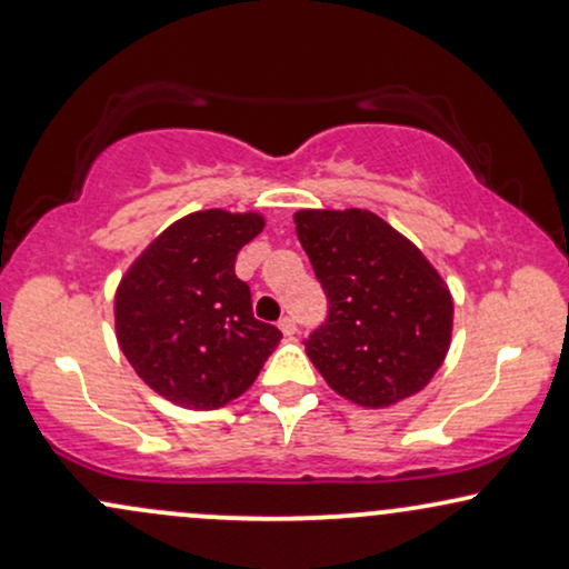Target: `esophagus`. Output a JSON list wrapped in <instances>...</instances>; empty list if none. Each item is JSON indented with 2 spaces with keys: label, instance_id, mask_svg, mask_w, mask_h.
Masks as SVG:
<instances>
[{
  "label": "esophagus",
  "instance_id": "34e87169",
  "mask_svg": "<svg viewBox=\"0 0 569 569\" xmlns=\"http://www.w3.org/2000/svg\"><path fill=\"white\" fill-rule=\"evenodd\" d=\"M280 331H283V335L286 337H293V335H297V321H293V318L291 316H283V318H280Z\"/></svg>",
  "mask_w": 569,
  "mask_h": 569
}]
</instances>
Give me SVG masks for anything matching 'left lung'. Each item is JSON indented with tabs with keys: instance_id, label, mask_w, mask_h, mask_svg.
<instances>
[{
	"instance_id": "8db88e82",
	"label": "left lung",
	"mask_w": 569,
	"mask_h": 569,
	"mask_svg": "<svg viewBox=\"0 0 569 569\" xmlns=\"http://www.w3.org/2000/svg\"><path fill=\"white\" fill-rule=\"evenodd\" d=\"M326 321L305 350L339 396L390 407L420 393L452 337V297L428 259L377 213L299 211L293 217Z\"/></svg>"
}]
</instances>
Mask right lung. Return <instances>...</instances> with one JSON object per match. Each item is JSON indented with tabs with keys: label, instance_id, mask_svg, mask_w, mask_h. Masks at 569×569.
I'll return each mask as SVG.
<instances>
[{
	"label": "right lung",
	"instance_id": "add662e5",
	"mask_svg": "<svg viewBox=\"0 0 569 569\" xmlns=\"http://www.w3.org/2000/svg\"><path fill=\"white\" fill-rule=\"evenodd\" d=\"M257 213H189L168 227L122 278L117 339L154 393L187 409H219L246 393L280 342L253 318L234 259L262 232Z\"/></svg>",
	"mask_w": 569,
	"mask_h": 569
}]
</instances>
